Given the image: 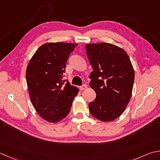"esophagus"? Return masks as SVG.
Wrapping results in <instances>:
<instances>
[{
    "label": "esophagus",
    "instance_id": "1",
    "mask_svg": "<svg viewBox=\"0 0 160 160\" xmlns=\"http://www.w3.org/2000/svg\"><path fill=\"white\" fill-rule=\"evenodd\" d=\"M87 84H83V85L80 87V90H84V89H85L87 88Z\"/></svg>",
    "mask_w": 160,
    "mask_h": 160
}]
</instances>
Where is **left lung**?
<instances>
[{
    "label": "left lung",
    "mask_w": 160,
    "mask_h": 160,
    "mask_svg": "<svg viewBox=\"0 0 160 160\" xmlns=\"http://www.w3.org/2000/svg\"><path fill=\"white\" fill-rule=\"evenodd\" d=\"M85 49L93 70L89 85L96 93L89 104V112L100 121H113L123 114L132 96V63L123 49L111 43H90Z\"/></svg>",
    "instance_id": "8db88e82"
}]
</instances>
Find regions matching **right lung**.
<instances>
[{"label": "right lung", "mask_w": 160, "mask_h": 160, "mask_svg": "<svg viewBox=\"0 0 160 160\" xmlns=\"http://www.w3.org/2000/svg\"><path fill=\"white\" fill-rule=\"evenodd\" d=\"M77 45L44 43L28 63L26 81L30 101L40 117L49 122L57 123L67 117L79 92L63 79L67 59Z\"/></svg>", "instance_id": "obj_1"}]
</instances>
